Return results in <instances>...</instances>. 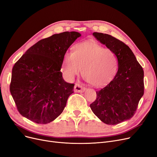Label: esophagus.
Returning a JSON list of instances; mask_svg holds the SVG:
<instances>
[{"instance_id": "34e87169", "label": "esophagus", "mask_w": 157, "mask_h": 157, "mask_svg": "<svg viewBox=\"0 0 157 157\" xmlns=\"http://www.w3.org/2000/svg\"><path fill=\"white\" fill-rule=\"evenodd\" d=\"M85 87L79 83H76L74 86V92H83L85 90Z\"/></svg>"}]
</instances>
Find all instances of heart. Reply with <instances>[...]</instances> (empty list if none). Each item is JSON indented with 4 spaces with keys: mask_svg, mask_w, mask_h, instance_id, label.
I'll return each instance as SVG.
<instances>
[{
    "mask_svg": "<svg viewBox=\"0 0 157 157\" xmlns=\"http://www.w3.org/2000/svg\"><path fill=\"white\" fill-rule=\"evenodd\" d=\"M117 56L112 50L94 41L81 42L75 45L73 52L65 53L62 71L69 80L79 75L83 76L91 85L102 87L114 78L118 70Z\"/></svg>",
    "mask_w": 157,
    "mask_h": 157,
    "instance_id": "1",
    "label": "heart"
}]
</instances>
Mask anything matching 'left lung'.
Here are the masks:
<instances>
[{
	"label": "left lung",
	"instance_id": "left-lung-1",
	"mask_svg": "<svg viewBox=\"0 0 157 157\" xmlns=\"http://www.w3.org/2000/svg\"><path fill=\"white\" fill-rule=\"evenodd\" d=\"M93 36L117 56L118 71L113 80L96 91L90 105L93 113L104 123L117 124L131 119L144 95V71L130 48L111 35L95 32Z\"/></svg>",
	"mask_w": 157,
	"mask_h": 157
}]
</instances>
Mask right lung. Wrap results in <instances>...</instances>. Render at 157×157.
<instances>
[{
    "mask_svg": "<svg viewBox=\"0 0 157 157\" xmlns=\"http://www.w3.org/2000/svg\"><path fill=\"white\" fill-rule=\"evenodd\" d=\"M81 34L63 32L31 46L12 69L10 92L19 113L37 124H47L62 113L74 84L60 71L65 53Z\"/></svg>",
    "mask_w": 157,
    "mask_h": 157,
    "instance_id": "right-lung-1",
    "label": "right lung"
}]
</instances>
